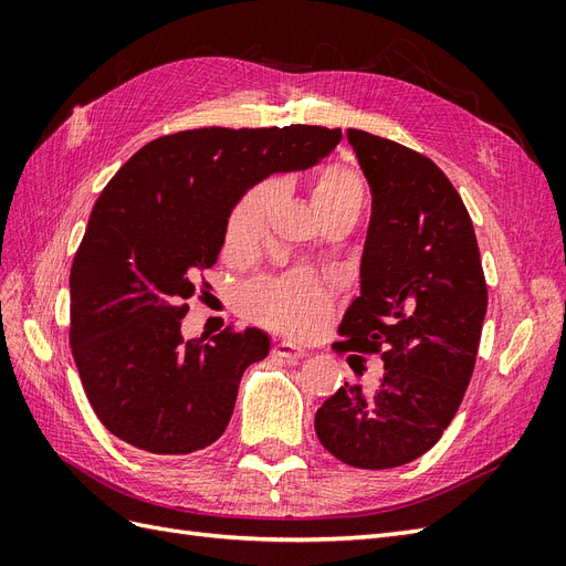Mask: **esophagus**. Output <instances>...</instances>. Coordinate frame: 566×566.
Returning a JSON list of instances; mask_svg holds the SVG:
<instances>
[{
	"label": "esophagus",
	"mask_w": 566,
	"mask_h": 566,
	"mask_svg": "<svg viewBox=\"0 0 566 566\" xmlns=\"http://www.w3.org/2000/svg\"><path fill=\"white\" fill-rule=\"evenodd\" d=\"M273 354L281 358H304L306 349H302L300 345H295V342H290V339H279L276 345H273Z\"/></svg>",
	"instance_id": "esophagus-1"
}]
</instances>
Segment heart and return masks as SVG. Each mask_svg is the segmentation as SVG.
<instances>
[{
    "label": "heart",
    "instance_id": "b5f03b06",
    "mask_svg": "<svg viewBox=\"0 0 566 566\" xmlns=\"http://www.w3.org/2000/svg\"><path fill=\"white\" fill-rule=\"evenodd\" d=\"M281 198V184L266 181L238 202L227 229V252L245 254L260 248L266 238L271 214ZM314 208L328 214L345 205L364 202V184L354 169L328 165L314 184ZM331 290L323 276L310 269H295L279 276H264L250 283L241 293V310L256 323L283 333L306 335L328 321Z\"/></svg>",
    "mask_w": 566,
    "mask_h": 566
}]
</instances>
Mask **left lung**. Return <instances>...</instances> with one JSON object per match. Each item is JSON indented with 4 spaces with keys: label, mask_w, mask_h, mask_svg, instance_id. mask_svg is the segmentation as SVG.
I'll list each match as a JSON object with an SVG mask.
<instances>
[{
    "label": "left lung",
    "mask_w": 566,
    "mask_h": 566,
    "mask_svg": "<svg viewBox=\"0 0 566 566\" xmlns=\"http://www.w3.org/2000/svg\"><path fill=\"white\" fill-rule=\"evenodd\" d=\"M373 193L361 295L339 323V354L361 373L382 361L375 389L339 387L316 410L325 451L361 470L406 465L430 451L470 385L486 281L472 219L449 177L420 153L347 129Z\"/></svg>",
    "instance_id": "obj_1"
}]
</instances>
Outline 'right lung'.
Listing matches in <instances>:
<instances>
[{
	"mask_svg": "<svg viewBox=\"0 0 566 566\" xmlns=\"http://www.w3.org/2000/svg\"><path fill=\"white\" fill-rule=\"evenodd\" d=\"M342 132L314 125L177 132L146 144L98 196L71 269V347L98 420L129 447L184 455L231 420L260 328L184 339L198 271L254 184L318 165Z\"/></svg>",
	"mask_w": 566,
	"mask_h": 566,
	"instance_id": "right-lung-1",
	"label": "right lung"
}]
</instances>
